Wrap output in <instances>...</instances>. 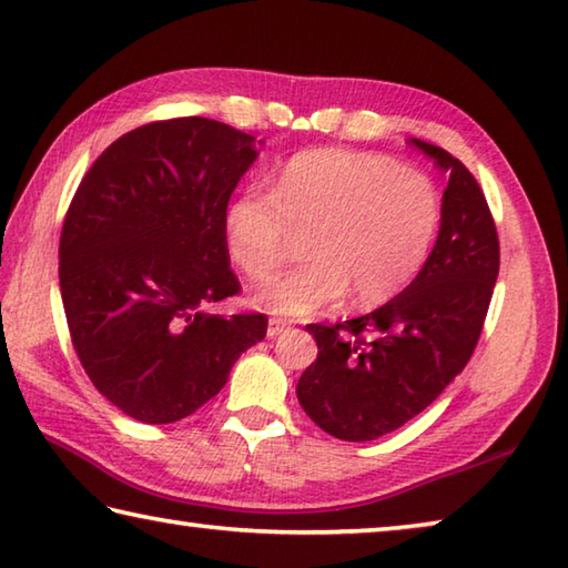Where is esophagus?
<instances>
[{
	"label": "esophagus",
	"mask_w": 568,
	"mask_h": 568,
	"mask_svg": "<svg viewBox=\"0 0 568 568\" xmlns=\"http://www.w3.org/2000/svg\"><path fill=\"white\" fill-rule=\"evenodd\" d=\"M292 326V322H286V320H268V326H266V336H278L282 332H286Z\"/></svg>",
	"instance_id": "esophagus-1"
}]
</instances>
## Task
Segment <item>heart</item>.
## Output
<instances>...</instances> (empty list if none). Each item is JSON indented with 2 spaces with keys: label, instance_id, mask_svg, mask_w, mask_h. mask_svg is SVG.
Wrapping results in <instances>:
<instances>
[{
  "label": "heart",
  "instance_id": "heart-1",
  "mask_svg": "<svg viewBox=\"0 0 568 568\" xmlns=\"http://www.w3.org/2000/svg\"><path fill=\"white\" fill-rule=\"evenodd\" d=\"M442 224V196L429 176L389 156L310 149L292 156L274 192L246 186L224 212V239L246 276H272L290 258L296 234H310L312 258L258 292L276 314H312L352 300H394L419 274Z\"/></svg>",
  "mask_w": 568,
  "mask_h": 568
}]
</instances>
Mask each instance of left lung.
<instances>
[{"mask_svg": "<svg viewBox=\"0 0 568 568\" xmlns=\"http://www.w3.org/2000/svg\"><path fill=\"white\" fill-rule=\"evenodd\" d=\"M449 174L442 226L422 272L372 314L310 324L320 354L296 384L310 419L342 442H374L422 414L471 359L499 276V236L459 159L409 139Z\"/></svg>", "mask_w": 568, "mask_h": 568, "instance_id": "left-lung-1", "label": "left lung"}]
</instances>
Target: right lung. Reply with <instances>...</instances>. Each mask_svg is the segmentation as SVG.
Here are the masks:
<instances>
[{
    "mask_svg": "<svg viewBox=\"0 0 568 568\" xmlns=\"http://www.w3.org/2000/svg\"><path fill=\"white\" fill-rule=\"evenodd\" d=\"M256 156L254 136L234 126L164 119L109 144L69 204L59 239L69 334L97 392L136 422L194 414L266 336L264 314L204 312L242 290L224 212Z\"/></svg>",
    "mask_w": 568,
    "mask_h": 568,
    "instance_id": "obj_1",
    "label": "right lung"
}]
</instances>
